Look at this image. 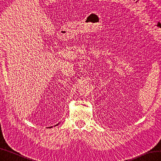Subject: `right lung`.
<instances>
[{
    "label": "right lung",
    "instance_id": "right-lung-1",
    "mask_svg": "<svg viewBox=\"0 0 161 161\" xmlns=\"http://www.w3.org/2000/svg\"><path fill=\"white\" fill-rule=\"evenodd\" d=\"M57 125H58V124H57ZM57 125H56V126H57Z\"/></svg>",
    "mask_w": 161,
    "mask_h": 161
}]
</instances>
